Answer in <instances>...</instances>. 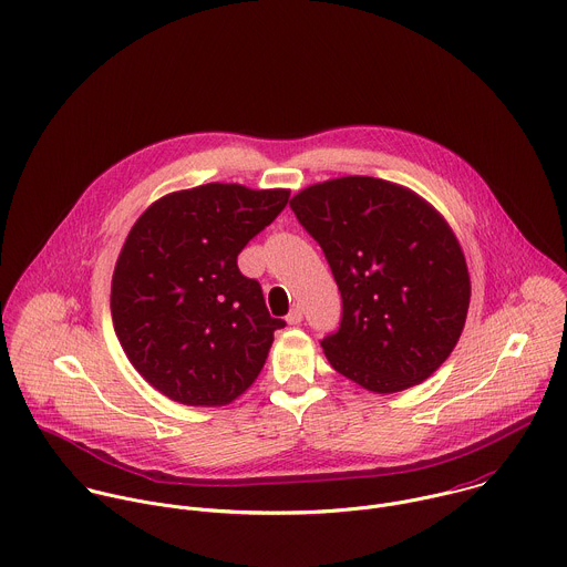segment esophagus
I'll use <instances>...</instances> for the list:
<instances>
[{
	"mask_svg": "<svg viewBox=\"0 0 567 567\" xmlns=\"http://www.w3.org/2000/svg\"><path fill=\"white\" fill-rule=\"evenodd\" d=\"M301 319H303V310H301V306H292V308H290V312H288V317H286V321H288L290 326H297V323H301Z\"/></svg>",
	"mask_w": 567,
	"mask_h": 567,
	"instance_id": "1",
	"label": "esophagus"
}]
</instances>
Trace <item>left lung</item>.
Masks as SVG:
<instances>
[{
	"label": "left lung",
	"instance_id": "left-lung-1",
	"mask_svg": "<svg viewBox=\"0 0 567 567\" xmlns=\"http://www.w3.org/2000/svg\"><path fill=\"white\" fill-rule=\"evenodd\" d=\"M341 292L339 330L321 339L337 372L390 394L425 381L454 350L470 275L447 221L412 190L339 177L290 202Z\"/></svg>",
	"mask_w": 567,
	"mask_h": 567
}]
</instances>
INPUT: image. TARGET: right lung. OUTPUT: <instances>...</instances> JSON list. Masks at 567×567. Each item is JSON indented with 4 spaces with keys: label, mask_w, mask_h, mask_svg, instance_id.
Returning <instances> with one entry per match:
<instances>
[{
    "label": "right lung",
    "mask_w": 567,
    "mask_h": 567,
    "mask_svg": "<svg viewBox=\"0 0 567 567\" xmlns=\"http://www.w3.org/2000/svg\"><path fill=\"white\" fill-rule=\"evenodd\" d=\"M290 190L206 184L157 199L120 252L111 312L135 370L184 405H226L261 372L275 330L237 255L286 208Z\"/></svg>",
    "instance_id": "add662e5"
}]
</instances>
